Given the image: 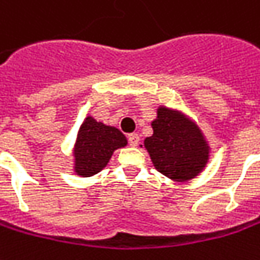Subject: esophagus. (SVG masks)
<instances>
[{
  "instance_id": "1",
  "label": "esophagus",
  "mask_w": 260,
  "mask_h": 260,
  "mask_svg": "<svg viewBox=\"0 0 260 260\" xmlns=\"http://www.w3.org/2000/svg\"><path fill=\"white\" fill-rule=\"evenodd\" d=\"M128 142H129L131 146H138V144H139V135L138 134L128 135Z\"/></svg>"
}]
</instances>
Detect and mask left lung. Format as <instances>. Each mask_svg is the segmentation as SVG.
<instances>
[{
	"label": "left lung",
	"instance_id": "left-lung-1",
	"mask_svg": "<svg viewBox=\"0 0 260 260\" xmlns=\"http://www.w3.org/2000/svg\"><path fill=\"white\" fill-rule=\"evenodd\" d=\"M153 135L145 139L155 168L178 182L195 178L209 159V146L201 129L188 118L165 107L152 122Z\"/></svg>",
	"mask_w": 260,
	"mask_h": 260
}]
</instances>
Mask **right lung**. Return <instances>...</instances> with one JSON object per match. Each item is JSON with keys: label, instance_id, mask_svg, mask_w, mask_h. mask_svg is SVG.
Returning <instances> with one entry per match:
<instances>
[{"label": "right lung", "instance_id": "add662e5", "mask_svg": "<svg viewBox=\"0 0 260 260\" xmlns=\"http://www.w3.org/2000/svg\"><path fill=\"white\" fill-rule=\"evenodd\" d=\"M126 145V138L119 129L96 122L88 116L81 125L74 148L75 174L92 176L101 172L118 148Z\"/></svg>", "mask_w": 260, "mask_h": 260}]
</instances>
